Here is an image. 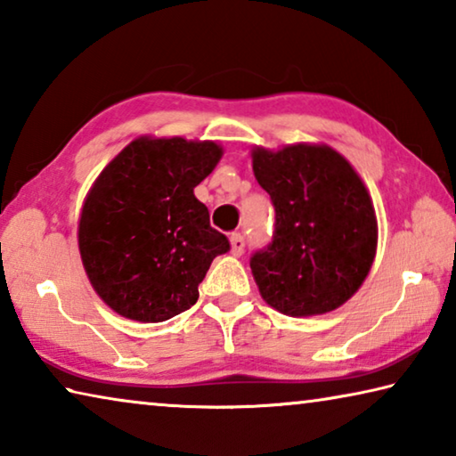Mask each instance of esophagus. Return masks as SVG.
Returning <instances> with one entry per match:
<instances>
[{"label":"esophagus","mask_w":456,"mask_h":456,"mask_svg":"<svg viewBox=\"0 0 456 456\" xmlns=\"http://www.w3.org/2000/svg\"><path fill=\"white\" fill-rule=\"evenodd\" d=\"M229 241H231V253L237 257L241 256V253L245 251V237L241 233H231Z\"/></svg>","instance_id":"1"}]
</instances>
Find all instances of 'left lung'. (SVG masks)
<instances>
[{
  "mask_svg": "<svg viewBox=\"0 0 456 456\" xmlns=\"http://www.w3.org/2000/svg\"><path fill=\"white\" fill-rule=\"evenodd\" d=\"M253 173L275 207L272 243L253 253L261 297L293 318L336 310L372 267L378 223L354 167L326 144L257 146Z\"/></svg>",
  "mask_w": 456,
  "mask_h": 456,
  "instance_id": "left-lung-1",
  "label": "left lung"
}]
</instances>
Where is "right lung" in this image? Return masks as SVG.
Returning a JSON list of instances; mask_svg holds the SVG:
<instances>
[{
	"mask_svg": "<svg viewBox=\"0 0 456 456\" xmlns=\"http://www.w3.org/2000/svg\"><path fill=\"white\" fill-rule=\"evenodd\" d=\"M223 157L213 141L141 136L92 184L78 225L80 257L102 302L157 323L189 310L229 239L192 189Z\"/></svg>",
	"mask_w": 456,
	"mask_h": 456,
	"instance_id": "right-lung-1",
	"label": "right lung"
}]
</instances>
